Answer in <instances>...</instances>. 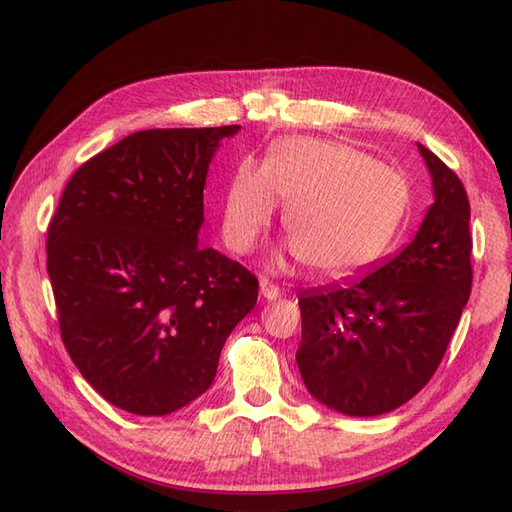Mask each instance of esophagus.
<instances>
[{
    "mask_svg": "<svg viewBox=\"0 0 512 512\" xmlns=\"http://www.w3.org/2000/svg\"><path fill=\"white\" fill-rule=\"evenodd\" d=\"M260 295H263L267 302H273V299L280 297V286L269 282L267 278H260Z\"/></svg>",
    "mask_w": 512,
    "mask_h": 512,
    "instance_id": "obj_1",
    "label": "esophagus"
}]
</instances>
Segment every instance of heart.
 <instances>
[{"instance_id":"1","label":"heart","mask_w":512,"mask_h":512,"mask_svg":"<svg viewBox=\"0 0 512 512\" xmlns=\"http://www.w3.org/2000/svg\"><path fill=\"white\" fill-rule=\"evenodd\" d=\"M286 206L284 232L299 260L319 276H350L378 260L400 226L404 182L356 149L313 139H286L263 169L239 167L223 208V239L236 254L256 247Z\"/></svg>"}]
</instances>
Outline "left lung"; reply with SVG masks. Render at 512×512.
<instances>
[{
  "label": "left lung",
  "instance_id": "8db88e82",
  "mask_svg": "<svg viewBox=\"0 0 512 512\" xmlns=\"http://www.w3.org/2000/svg\"><path fill=\"white\" fill-rule=\"evenodd\" d=\"M417 147L434 204L413 243L365 278L299 295V373L315 400L350 417L391 413L430 382L471 293L467 191Z\"/></svg>",
  "mask_w": 512,
  "mask_h": 512
}]
</instances>
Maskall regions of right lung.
Returning a JSON list of instances; mask_svg holds the SVG:
<instances>
[{"mask_svg": "<svg viewBox=\"0 0 512 512\" xmlns=\"http://www.w3.org/2000/svg\"><path fill=\"white\" fill-rule=\"evenodd\" d=\"M241 130H143L73 173L47 228L62 343L84 380L132 415H169L213 384L258 280L199 247L219 141Z\"/></svg>", "mask_w": 512, "mask_h": 512, "instance_id": "right-lung-1", "label": "right lung"}]
</instances>
